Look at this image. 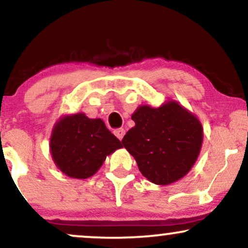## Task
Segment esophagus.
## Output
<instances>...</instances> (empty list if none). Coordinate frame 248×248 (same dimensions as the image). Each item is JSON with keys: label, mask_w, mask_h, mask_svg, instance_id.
<instances>
[{"label": "esophagus", "mask_w": 248, "mask_h": 248, "mask_svg": "<svg viewBox=\"0 0 248 248\" xmlns=\"http://www.w3.org/2000/svg\"><path fill=\"white\" fill-rule=\"evenodd\" d=\"M113 133H114V135L121 141V140L124 139V134H126V130H124V128H118V129H114V132H113Z\"/></svg>", "instance_id": "1"}]
</instances>
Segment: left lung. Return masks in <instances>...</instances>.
<instances>
[{"label":"left lung","instance_id":"left-lung-1","mask_svg":"<svg viewBox=\"0 0 248 248\" xmlns=\"http://www.w3.org/2000/svg\"><path fill=\"white\" fill-rule=\"evenodd\" d=\"M132 120L135 126L122 144L150 183L173 184L192 170L203 142V127L194 113L169 99L159 107L139 106Z\"/></svg>","mask_w":248,"mask_h":248}]
</instances>
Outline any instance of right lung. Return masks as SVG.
Masks as SVG:
<instances>
[{"label":"right lung","instance_id":"add662e5","mask_svg":"<svg viewBox=\"0 0 248 248\" xmlns=\"http://www.w3.org/2000/svg\"><path fill=\"white\" fill-rule=\"evenodd\" d=\"M122 148L120 140L101 119L85 113L62 115L53 126L49 153L55 166L74 179H86L98 172L106 157Z\"/></svg>","mask_w":248,"mask_h":248}]
</instances>
